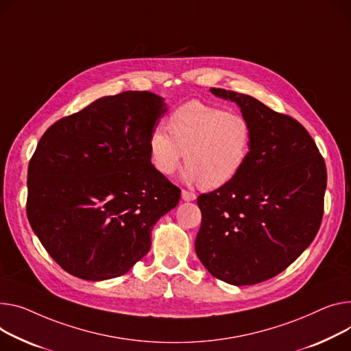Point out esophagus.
<instances>
[{"instance_id":"34e87169","label":"esophagus","mask_w":351,"mask_h":351,"mask_svg":"<svg viewBox=\"0 0 351 351\" xmlns=\"http://www.w3.org/2000/svg\"><path fill=\"white\" fill-rule=\"evenodd\" d=\"M182 199L184 202H193L196 199V195L193 192H189V191H182Z\"/></svg>"}]
</instances>
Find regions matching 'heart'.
I'll list each match as a JSON object with an SVG mask.
<instances>
[{
    "mask_svg": "<svg viewBox=\"0 0 351 351\" xmlns=\"http://www.w3.org/2000/svg\"><path fill=\"white\" fill-rule=\"evenodd\" d=\"M168 130L156 127L148 139L152 165L165 176L184 158L186 182L217 189L241 172L250 156L251 125L236 112L189 101L169 115Z\"/></svg>",
    "mask_w": 351,
    "mask_h": 351,
    "instance_id": "1",
    "label": "heart"
}]
</instances>
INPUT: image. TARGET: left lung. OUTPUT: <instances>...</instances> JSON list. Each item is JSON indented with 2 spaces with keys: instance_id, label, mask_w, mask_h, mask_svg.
Wrapping results in <instances>:
<instances>
[{
  "instance_id": "1",
  "label": "left lung",
  "mask_w": 351,
  "mask_h": 351,
  "mask_svg": "<svg viewBox=\"0 0 351 351\" xmlns=\"http://www.w3.org/2000/svg\"><path fill=\"white\" fill-rule=\"evenodd\" d=\"M210 91L240 107L252 141L241 172L199 196L195 248L215 278L254 285L288 268L316 237L328 172L312 136L292 117L241 93Z\"/></svg>"
}]
</instances>
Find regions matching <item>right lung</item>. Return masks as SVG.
<instances>
[{
  "instance_id": "right-lung-1",
  "label": "right lung",
  "mask_w": 351,
  "mask_h": 351,
  "mask_svg": "<svg viewBox=\"0 0 351 351\" xmlns=\"http://www.w3.org/2000/svg\"><path fill=\"white\" fill-rule=\"evenodd\" d=\"M167 111L154 93L124 91L42 135L28 167L27 215L66 272L104 281L127 274L149 251L154 226L180 199L148 149Z\"/></svg>"
}]
</instances>
